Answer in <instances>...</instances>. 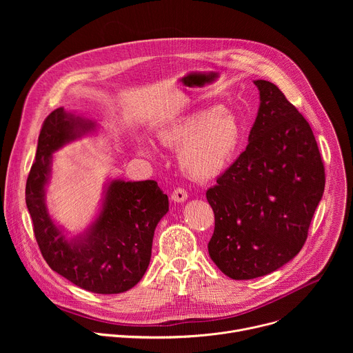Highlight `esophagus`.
Wrapping results in <instances>:
<instances>
[{
    "instance_id": "34e87169",
    "label": "esophagus",
    "mask_w": 353,
    "mask_h": 353,
    "mask_svg": "<svg viewBox=\"0 0 353 353\" xmlns=\"http://www.w3.org/2000/svg\"><path fill=\"white\" fill-rule=\"evenodd\" d=\"M187 198H188V195H187V191L184 188H176L172 192V199L174 201V203H184Z\"/></svg>"
}]
</instances>
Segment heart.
<instances>
[{
  "label": "heart",
  "mask_w": 353,
  "mask_h": 353,
  "mask_svg": "<svg viewBox=\"0 0 353 353\" xmlns=\"http://www.w3.org/2000/svg\"><path fill=\"white\" fill-rule=\"evenodd\" d=\"M158 139L170 148H179V163L190 177L205 181L219 176L232 163L243 139L237 116L218 106L180 116L158 130ZM139 152L157 154L154 143L139 137Z\"/></svg>",
  "instance_id": "heart-1"
}]
</instances>
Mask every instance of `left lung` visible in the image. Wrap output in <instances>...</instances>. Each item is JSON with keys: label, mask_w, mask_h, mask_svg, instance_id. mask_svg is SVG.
Returning <instances> with one entry per match:
<instances>
[{"label": "left lung", "mask_w": 353, "mask_h": 353, "mask_svg": "<svg viewBox=\"0 0 353 353\" xmlns=\"http://www.w3.org/2000/svg\"><path fill=\"white\" fill-rule=\"evenodd\" d=\"M260 92L248 145L207 191L215 214L210 257L232 279L268 275L303 247L325 174L314 134L279 88Z\"/></svg>", "instance_id": "1"}]
</instances>
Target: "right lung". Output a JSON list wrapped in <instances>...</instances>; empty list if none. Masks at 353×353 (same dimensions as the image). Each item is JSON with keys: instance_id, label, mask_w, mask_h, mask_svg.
Masks as SVG:
<instances>
[{"instance_id": "obj_1", "label": "right lung", "mask_w": 353, "mask_h": 353, "mask_svg": "<svg viewBox=\"0 0 353 353\" xmlns=\"http://www.w3.org/2000/svg\"><path fill=\"white\" fill-rule=\"evenodd\" d=\"M97 131L96 120L64 108L48 114L26 181V207L50 268L85 290L114 294L134 288L146 272L154 233L169 211V198L154 180L110 177L92 222L81 233L68 236L70 232L50 215L46 203L53 154Z\"/></svg>"}]
</instances>
